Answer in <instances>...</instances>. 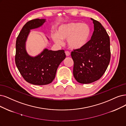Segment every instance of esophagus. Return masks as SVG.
I'll list each match as a JSON object with an SVG mask.
<instances>
[{
  "label": "esophagus",
  "mask_w": 126,
  "mask_h": 126,
  "mask_svg": "<svg viewBox=\"0 0 126 126\" xmlns=\"http://www.w3.org/2000/svg\"><path fill=\"white\" fill-rule=\"evenodd\" d=\"M65 54L67 57H68V56L70 55V52H68V51H65Z\"/></svg>",
  "instance_id": "1"
}]
</instances>
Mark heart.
<instances>
[{
    "mask_svg": "<svg viewBox=\"0 0 126 126\" xmlns=\"http://www.w3.org/2000/svg\"><path fill=\"white\" fill-rule=\"evenodd\" d=\"M90 35L91 29L88 24L72 22L61 25L57 34L53 35L52 38L55 43L59 45L62 44V40L67 39L69 48L79 50L88 44Z\"/></svg>",
    "mask_w": 126,
    "mask_h": 126,
    "instance_id": "heart-1",
    "label": "heart"
}]
</instances>
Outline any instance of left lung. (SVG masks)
<instances>
[{"label": "left lung", "instance_id": "left-lung-1", "mask_svg": "<svg viewBox=\"0 0 126 126\" xmlns=\"http://www.w3.org/2000/svg\"><path fill=\"white\" fill-rule=\"evenodd\" d=\"M91 20L94 31L91 39L84 48L71 52L74 77L78 82L86 84L99 80L103 76L110 59V37L99 22Z\"/></svg>", "mask_w": 126, "mask_h": 126}]
</instances>
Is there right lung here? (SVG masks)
Instances as JSON below:
<instances>
[{"label":"right lung","mask_w":126,"mask_h":126,"mask_svg":"<svg viewBox=\"0 0 126 126\" xmlns=\"http://www.w3.org/2000/svg\"><path fill=\"white\" fill-rule=\"evenodd\" d=\"M45 21V19L36 18L27 22L16 40V66L23 78L35 85H45L52 82L59 65L66 58L64 50L52 51L45 49L35 57L27 54L25 43L30 30L41 26Z\"/></svg>","instance_id":"1"}]
</instances>
